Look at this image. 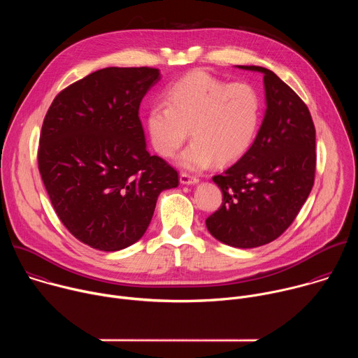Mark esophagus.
Returning <instances> with one entry per match:
<instances>
[{"label": "esophagus", "instance_id": "34e87169", "mask_svg": "<svg viewBox=\"0 0 358 358\" xmlns=\"http://www.w3.org/2000/svg\"><path fill=\"white\" fill-rule=\"evenodd\" d=\"M198 181L199 180L196 177H192V176H189L187 173H181L180 174V182L184 184V185H194V184H198Z\"/></svg>", "mask_w": 358, "mask_h": 358}]
</instances>
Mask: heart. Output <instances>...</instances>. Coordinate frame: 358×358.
I'll return each mask as SVG.
<instances>
[{
    "label": "heart",
    "instance_id": "b5f03b06",
    "mask_svg": "<svg viewBox=\"0 0 358 358\" xmlns=\"http://www.w3.org/2000/svg\"><path fill=\"white\" fill-rule=\"evenodd\" d=\"M261 120L262 99L250 83H229L201 69L173 83L166 103L151 105L145 115L150 141L163 157H173L191 133L194 140L178 163L192 171L242 157Z\"/></svg>",
    "mask_w": 358,
    "mask_h": 358
}]
</instances>
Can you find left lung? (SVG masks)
Instances as JSON below:
<instances>
[{"label": "left lung", "mask_w": 358, "mask_h": 358, "mask_svg": "<svg viewBox=\"0 0 358 358\" xmlns=\"http://www.w3.org/2000/svg\"><path fill=\"white\" fill-rule=\"evenodd\" d=\"M264 73L266 110L250 148L213 181L222 206L206 221L210 234L234 248H257L294 221L315 184L316 130L303 100L272 71Z\"/></svg>", "instance_id": "8db88e82"}]
</instances>
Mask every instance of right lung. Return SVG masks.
<instances>
[{
	"label": "right lung",
	"instance_id": "add662e5",
	"mask_svg": "<svg viewBox=\"0 0 358 358\" xmlns=\"http://www.w3.org/2000/svg\"><path fill=\"white\" fill-rule=\"evenodd\" d=\"M155 68H105L64 89L39 137L38 169L55 213L90 248L113 252L147 231L178 173L150 156L138 109Z\"/></svg>",
	"mask_w": 358,
	"mask_h": 358
}]
</instances>
